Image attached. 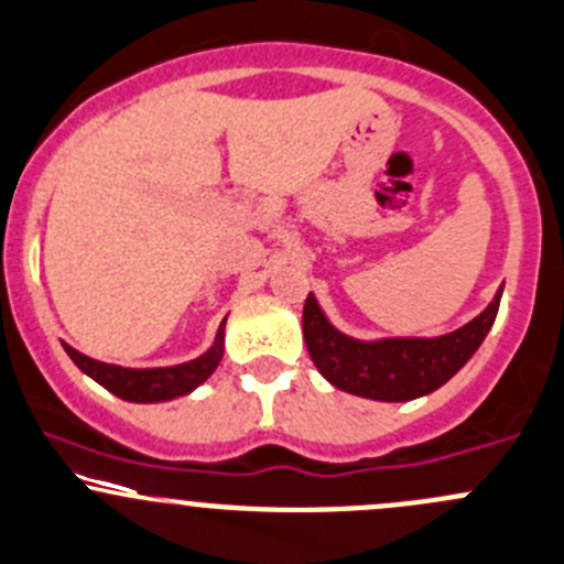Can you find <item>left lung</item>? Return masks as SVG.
I'll use <instances>...</instances> for the list:
<instances>
[{
  "mask_svg": "<svg viewBox=\"0 0 564 564\" xmlns=\"http://www.w3.org/2000/svg\"><path fill=\"white\" fill-rule=\"evenodd\" d=\"M503 285L492 302L459 329L440 337H377L359 340L326 318L318 299L304 302V343L332 388L371 401H412L434 393L485 343L498 315Z\"/></svg>",
  "mask_w": 564,
  "mask_h": 564,
  "instance_id": "1",
  "label": "left lung"
}]
</instances>
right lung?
I'll use <instances>...</instances> for the list:
<instances>
[{
    "label": "right lung",
    "instance_id": "obj_1",
    "mask_svg": "<svg viewBox=\"0 0 564 564\" xmlns=\"http://www.w3.org/2000/svg\"><path fill=\"white\" fill-rule=\"evenodd\" d=\"M224 324H227V318L221 321L216 340L205 354L169 368H121L101 362V359L85 357L83 351L72 348L68 343H63V348H66L68 357L74 359V366L85 377L99 382L101 388H107L118 399L132 401V404H160V401H174L180 395L193 393L198 384H205L213 377V371H216L224 357Z\"/></svg>",
    "mask_w": 564,
    "mask_h": 564
}]
</instances>
